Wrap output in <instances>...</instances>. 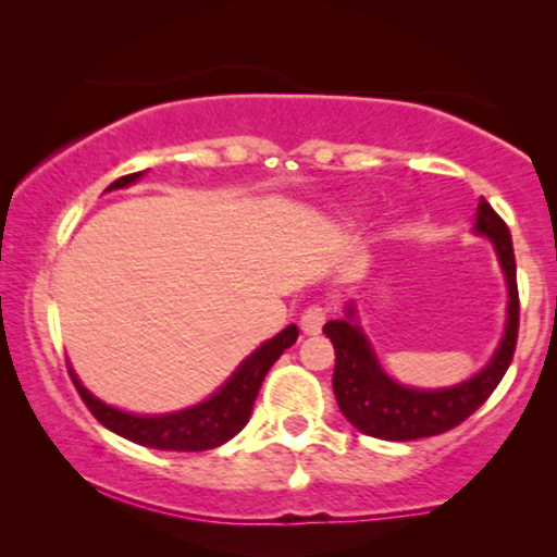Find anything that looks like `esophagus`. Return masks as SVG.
<instances>
[{"label": "esophagus", "instance_id": "esophagus-1", "mask_svg": "<svg viewBox=\"0 0 557 557\" xmlns=\"http://www.w3.org/2000/svg\"><path fill=\"white\" fill-rule=\"evenodd\" d=\"M326 322V311L322 307H309L307 311L301 314V330L304 334H319L322 332V326Z\"/></svg>", "mask_w": 557, "mask_h": 557}]
</instances>
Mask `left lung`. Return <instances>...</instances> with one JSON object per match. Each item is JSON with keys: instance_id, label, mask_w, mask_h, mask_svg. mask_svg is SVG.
<instances>
[{"instance_id": "8db88e82", "label": "left lung", "mask_w": 557, "mask_h": 557, "mask_svg": "<svg viewBox=\"0 0 557 557\" xmlns=\"http://www.w3.org/2000/svg\"><path fill=\"white\" fill-rule=\"evenodd\" d=\"M474 233L492 240L509 294L505 334H502L492 360L476 375H471L459 385L436 387V391L400 385L380 364L368 334L357 322L352 301L347 304L345 317L324 324V334L332 339L334 355H337L332 375L334 398H337L339 410L357 431L383 441L438 436V433L451 431L461 421H467L494 393L499 380L505 377L515 355L517 330H520L517 265L509 227L484 197L476 205Z\"/></svg>"}]
</instances>
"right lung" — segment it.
I'll return each instance as SVG.
<instances>
[{"instance_id":"add662e5","label":"right lung","mask_w":557,"mask_h":557,"mask_svg":"<svg viewBox=\"0 0 557 557\" xmlns=\"http://www.w3.org/2000/svg\"><path fill=\"white\" fill-rule=\"evenodd\" d=\"M141 174L144 172L126 174V177L106 187V193L134 185ZM296 337H299V330H296V324H288L284 332H278L273 339L263 342L256 352H250L235 368L233 375L225 380V385H220L210 398L197 403V406L162 416H139L113 408L109 403L98 400L88 387H83L73 368L67 370H71L75 391L81 393L83 403L96 416V421L103 423L109 431L139 446L159 448V451H208V448L223 446L248 423L265 372L294 345Z\"/></svg>"}]
</instances>
